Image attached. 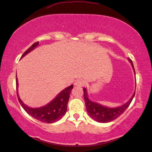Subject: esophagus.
I'll list each match as a JSON object with an SVG mask.
<instances>
[{"instance_id":"34e87169","label":"esophagus","mask_w":152,"mask_h":152,"mask_svg":"<svg viewBox=\"0 0 152 152\" xmlns=\"http://www.w3.org/2000/svg\"><path fill=\"white\" fill-rule=\"evenodd\" d=\"M85 81L82 80V79H78V80H76L75 81V83H74V85H76V86H78V87H83L85 85Z\"/></svg>"}]
</instances>
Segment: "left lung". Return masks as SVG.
<instances>
[{
	"label": "left lung",
	"instance_id": "8db88e82",
	"mask_svg": "<svg viewBox=\"0 0 152 152\" xmlns=\"http://www.w3.org/2000/svg\"><path fill=\"white\" fill-rule=\"evenodd\" d=\"M131 63L132 67L133 68L134 74L135 70H134V65L131 59H128ZM83 93H84V99L85 102V106L87 112H88L89 116L93 118L94 121L98 122V123H109L114 120L116 119L118 116L123 114L125 112L129 105L131 103V102L133 100V98L135 96V91L132 95L131 98L128 101L123 105H121L117 107H108L103 106L102 104H100L98 102L91 101L88 97V94H87L86 88H83Z\"/></svg>",
	"mask_w": 152,
	"mask_h": 152
}]
</instances>
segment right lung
Segmentation results:
<instances>
[{"label":"right lung","mask_w":152,"mask_h":152,"mask_svg":"<svg viewBox=\"0 0 152 152\" xmlns=\"http://www.w3.org/2000/svg\"><path fill=\"white\" fill-rule=\"evenodd\" d=\"M39 45V42H36L31 45L28 50L25 52L24 54L22 55L21 58L24 57L25 55H27L31 51L34 50L36 47ZM16 90H17V96H18V101L24 109L25 112L27 114L30 115L38 121H41L42 123H53L55 122L61 120L64 115L65 114L67 110V103L69 99L70 93L72 88H73V85L66 87L63 90H62L54 99H53L52 101L47 104L46 105L40 107L32 108L29 107L23 102L19 97L18 93V78L16 76Z\"/></svg>","instance_id":"1"}]
</instances>
